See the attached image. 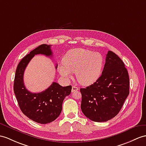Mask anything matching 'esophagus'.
<instances>
[{
	"mask_svg": "<svg viewBox=\"0 0 146 146\" xmlns=\"http://www.w3.org/2000/svg\"><path fill=\"white\" fill-rule=\"evenodd\" d=\"M78 90H79V88H78L77 87H76V86H72V92H76V91H77Z\"/></svg>",
	"mask_w": 146,
	"mask_h": 146,
	"instance_id": "34e87169",
	"label": "esophagus"
}]
</instances>
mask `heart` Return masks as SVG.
<instances>
[{
    "instance_id": "b5f03b06",
    "label": "heart",
    "mask_w": 146,
    "mask_h": 146,
    "mask_svg": "<svg viewBox=\"0 0 146 146\" xmlns=\"http://www.w3.org/2000/svg\"><path fill=\"white\" fill-rule=\"evenodd\" d=\"M103 62L104 58L100 53L77 48L67 53L58 70L65 79H69L72 72H76L78 82L88 85L95 82L100 77Z\"/></svg>"
}]
</instances>
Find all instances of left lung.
<instances>
[{
	"mask_svg": "<svg viewBox=\"0 0 146 146\" xmlns=\"http://www.w3.org/2000/svg\"><path fill=\"white\" fill-rule=\"evenodd\" d=\"M80 91L81 110L87 118L96 122L114 118L129 94V75L122 60L108 51L101 76Z\"/></svg>",
	"mask_w": 146,
	"mask_h": 146,
	"instance_id": "left-lung-1",
	"label": "left lung"
}]
</instances>
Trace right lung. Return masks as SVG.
Masks as SVG:
<instances>
[{
	"instance_id": "1",
	"label": "right lung",
	"mask_w": 146,
	"mask_h": 146,
	"mask_svg": "<svg viewBox=\"0 0 146 146\" xmlns=\"http://www.w3.org/2000/svg\"><path fill=\"white\" fill-rule=\"evenodd\" d=\"M52 56L51 46L41 44L21 60L17 67L13 90L21 111L28 118L38 123L47 124L54 121L61 114L62 105L66 96L70 95L72 86L62 87L52 82L47 89L40 93L28 91L23 82L24 71L35 55ZM56 66V69L58 68Z\"/></svg>"
}]
</instances>
